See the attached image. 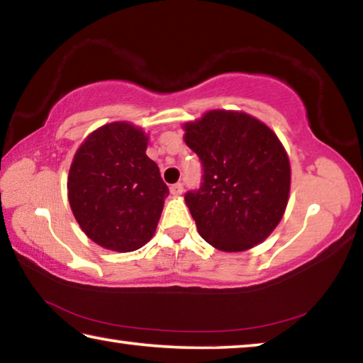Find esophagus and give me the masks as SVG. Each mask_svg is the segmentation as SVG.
Wrapping results in <instances>:
<instances>
[{
	"instance_id": "esophagus-1",
	"label": "esophagus",
	"mask_w": 363,
	"mask_h": 363,
	"mask_svg": "<svg viewBox=\"0 0 363 363\" xmlns=\"http://www.w3.org/2000/svg\"><path fill=\"white\" fill-rule=\"evenodd\" d=\"M169 190H171V194H173V195H181V194H182V190H184L182 182H176V184H173V186L169 187Z\"/></svg>"
}]
</instances>
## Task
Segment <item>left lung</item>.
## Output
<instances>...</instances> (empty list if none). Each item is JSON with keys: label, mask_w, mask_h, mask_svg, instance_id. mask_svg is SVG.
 <instances>
[{"label": "left lung", "mask_w": 363, "mask_h": 363, "mask_svg": "<svg viewBox=\"0 0 363 363\" xmlns=\"http://www.w3.org/2000/svg\"><path fill=\"white\" fill-rule=\"evenodd\" d=\"M201 162L200 187L184 195L203 240L223 251L253 248L284 216L290 162L279 138L247 113L211 110L186 125Z\"/></svg>", "instance_id": "8db88e82"}]
</instances>
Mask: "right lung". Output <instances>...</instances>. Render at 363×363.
I'll return each instance as SVG.
<instances>
[{
  "label": "right lung",
  "instance_id": "right-lung-1",
  "mask_svg": "<svg viewBox=\"0 0 363 363\" xmlns=\"http://www.w3.org/2000/svg\"><path fill=\"white\" fill-rule=\"evenodd\" d=\"M147 138L130 123H110L89 134L70 167L69 201L91 240L134 251L155 233L169 190L145 155Z\"/></svg>",
  "mask_w": 363,
  "mask_h": 363
}]
</instances>
